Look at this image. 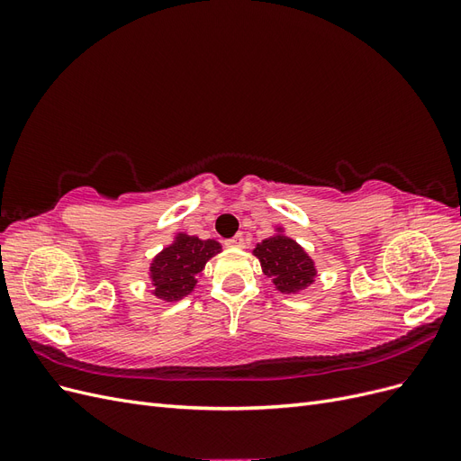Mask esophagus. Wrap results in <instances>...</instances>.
<instances>
[{"mask_svg":"<svg viewBox=\"0 0 461 461\" xmlns=\"http://www.w3.org/2000/svg\"><path fill=\"white\" fill-rule=\"evenodd\" d=\"M244 239L240 234H236V236H232V239H229V240H225V246L227 248H244Z\"/></svg>","mask_w":461,"mask_h":461,"instance_id":"34e87169","label":"esophagus"}]
</instances>
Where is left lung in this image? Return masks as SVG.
I'll return each mask as SVG.
<instances>
[{
    "label": "left lung",
    "mask_w": 461,
    "mask_h": 461,
    "mask_svg": "<svg viewBox=\"0 0 461 461\" xmlns=\"http://www.w3.org/2000/svg\"><path fill=\"white\" fill-rule=\"evenodd\" d=\"M254 256L261 263L263 275H267L275 288L283 294H296L315 283L317 269L310 254L290 236L283 227L254 248Z\"/></svg>",
    "instance_id": "left-lung-1"
}]
</instances>
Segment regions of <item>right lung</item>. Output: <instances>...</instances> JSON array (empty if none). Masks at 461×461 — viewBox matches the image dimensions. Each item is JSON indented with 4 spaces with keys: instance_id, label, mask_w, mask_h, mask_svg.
I'll use <instances>...</instances> for the list:
<instances>
[{
    "instance_id": "1",
    "label": "right lung",
    "mask_w": 461,
    "mask_h": 461,
    "mask_svg": "<svg viewBox=\"0 0 461 461\" xmlns=\"http://www.w3.org/2000/svg\"><path fill=\"white\" fill-rule=\"evenodd\" d=\"M221 252L217 240L178 232L173 244L163 248L149 263L151 294L163 302H178L188 296L198 283L205 263Z\"/></svg>"
}]
</instances>
